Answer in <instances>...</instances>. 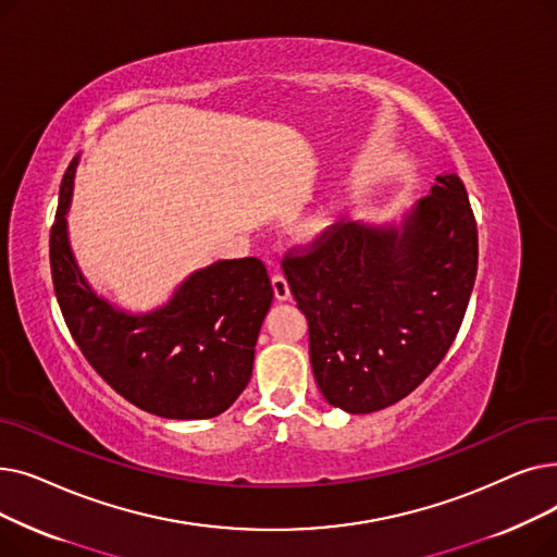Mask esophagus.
I'll return each instance as SVG.
<instances>
[{
  "instance_id": "esophagus-1",
  "label": "esophagus",
  "mask_w": 557,
  "mask_h": 557,
  "mask_svg": "<svg viewBox=\"0 0 557 557\" xmlns=\"http://www.w3.org/2000/svg\"><path fill=\"white\" fill-rule=\"evenodd\" d=\"M272 287H274L276 301H287V299H289V285H287V281H285L283 274H274V276H272Z\"/></svg>"
}]
</instances>
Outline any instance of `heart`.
I'll return each mask as SVG.
<instances>
[{
	"label": "heart",
	"mask_w": 557,
	"mask_h": 557,
	"mask_svg": "<svg viewBox=\"0 0 557 557\" xmlns=\"http://www.w3.org/2000/svg\"><path fill=\"white\" fill-rule=\"evenodd\" d=\"M331 224H333V208L329 203H317L301 215L297 231L301 237H306V240H317V237H322L331 228Z\"/></svg>",
	"instance_id": "b5f03b06"
}]
</instances>
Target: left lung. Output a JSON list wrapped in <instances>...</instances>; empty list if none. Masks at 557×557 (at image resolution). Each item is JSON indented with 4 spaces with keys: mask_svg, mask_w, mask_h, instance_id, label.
Wrapping results in <instances>:
<instances>
[{
    "mask_svg": "<svg viewBox=\"0 0 557 557\" xmlns=\"http://www.w3.org/2000/svg\"><path fill=\"white\" fill-rule=\"evenodd\" d=\"M399 220L335 224L283 272L308 320L324 399L349 414L408 396L451 347L479 270V235L456 174Z\"/></svg>",
    "mask_w": 557,
    "mask_h": 557,
    "instance_id": "8db88e82",
    "label": "left lung"
}]
</instances>
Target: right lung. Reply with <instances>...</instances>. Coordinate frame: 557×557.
Masks as SVG:
<instances>
[{"instance_id":"right-lung-1","label":"right lung","mask_w":557,"mask_h":557,"mask_svg":"<svg viewBox=\"0 0 557 557\" xmlns=\"http://www.w3.org/2000/svg\"><path fill=\"white\" fill-rule=\"evenodd\" d=\"M82 153L70 163L49 235L54 293L95 372L126 401L165 419L222 414L251 379L260 326L274 289L258 258L210 262L172 297L134 312L99 295L74 258L67 213Z\"/></svg>"}]
</instances>
